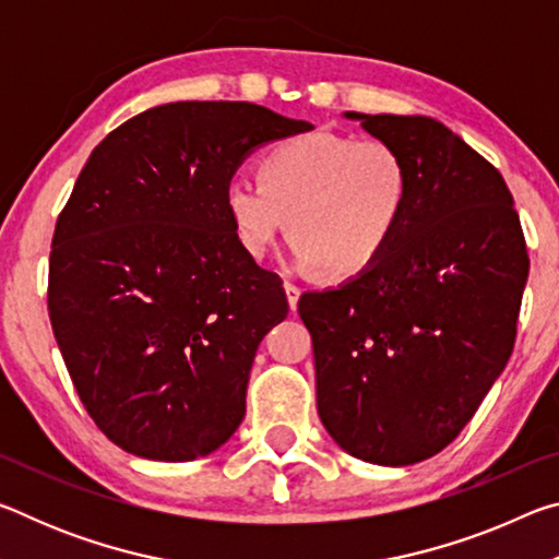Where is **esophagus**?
<instances>
[{
  "mask_svg": "<svg viewBox=\"0 0 559 559\" xmlns=\"http://www.w3.org/2000/svg\"><path fill=\"white\" fill-rule=\"evenodd\" d=\"M283 288H286V296H288V306H290V310L293 313H296L298 310V298H300V288L298 286H293V283H283Z\"/></svg>",
  "mask_w": 559,
  "mask_h": 559,
  "instance_id": "esophagus-1",
  "label": "esophagus"
}]
</instances>
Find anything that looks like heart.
<instances>
[{
  "label": "heart",
  "instance_id": "1",
  "mask_svg": "<svg viewBox=\"0 0 559 559\" xmlns=\"http://www.w3.org/2000/svg\"><path fill=\"white\" fill-rule=\"evenodd\" d=\"M259 179H231L224 206L241 251L263 259L288 219L293 259L353 278L390 249L412 197L409 165L384 140L310 132L273 145Z\"/></svg>",
  "mask_w": 559,
  "mask_h": 559
}]
</instances>
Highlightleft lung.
Masks as SVG:
<instances>
[{
	"instance_id": "1",
	"label": "left lung",
	"mask_w": 559,
	"mask_h": 559,
	"mask_svg": "<svg viewBox=\"0 0 559 559\" xmlns=\"http://www.w3.org/2000/svg\"><path fill=\"white\" fill-rule=\"evenodd\" d=\"M343 116L400 150L412 197L372 269L298 300L318 414L349 456L412 466L459 437L506 370L527 249L506 179L443 122Z\"/></svg>"
}]
</instances>
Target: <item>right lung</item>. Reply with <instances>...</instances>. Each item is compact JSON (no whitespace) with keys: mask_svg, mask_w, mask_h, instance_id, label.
<instances>
[{"mask_svg":"<svg viewBox=\"0 0 559 559\" xmlns=\"http://www.w3.org/2000/svg\"><path fill=\"white\" fill-rule=\"evenodd\" d=\"M257 103L150 108L93 150L56 222L49 316L75 392L132 456H210L246 414L259 343L288 316L241 251L224 189L253 150L298 132Z\"/></svg>","mask_w":559,"mask_h":559,"instance_id":"1","label":"right lung"}]
</instances>
